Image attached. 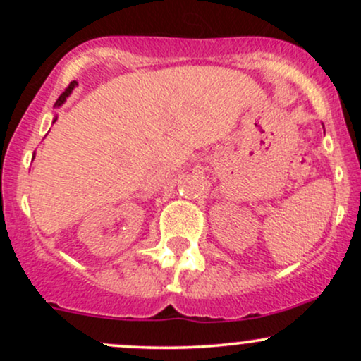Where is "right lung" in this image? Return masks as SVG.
Listing matches in <instances>:
<instances>
[{
    "mask_svg": "<svg viewBox=\"0 0 361 361\" xmlns=\"http://www.w3.org/2000/svg\"><path fill=\"white\" fill-rule=\"evenodd\" d=\"M78 85V82L76 81H71V82H69V86H68V88H66L64 90V93H62L61 94V97L59 98H57V102H56V105H54V106H61L62 105V103H64L66 102V98H68L69 97V94H71V91L74 90V86H76ZM57 120V118H56Z\"/></svg>",
    "mask_w": 361,
    "mask_h": 361,
    "instance_id": "obj_1",
    "label": "right lung"
}]
</instances>
